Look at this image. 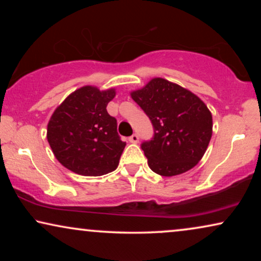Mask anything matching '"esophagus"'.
<instances>
[{"mask_svg": "<svg viewBox=\"0 0 261 261\" xmlns=\"http://www.w3.org/2000/svg\"><path fill=\"white\" fill-rule=\"evenodd\" d=\"M128 140H129V142H132V144H137V142L139 141V135L138 134H133V135H132V137H129V139H128Z\"/></svg>", "mask_w": 261, "mask_h": 261, "instance_id": "34e87169", "label": "esophagus"}]
</instances>
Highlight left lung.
<instances>
[{
	"label": "left lung",
	"instance_id": "left-lung-1",
	"mask_svg": "<svg viewBox=\"0 0 261 261\" xmlns=\"http://www.w3.org/2000/svg\"><path fill=\"white\" fill-rule=\"evenodd\" d=\"M130 96L154 130L151 140L141 144L149 169L172 177L197 165L213 134L212 113L203 101L163 78H153Z\"/></svg>",
	"mask_w": 261,
	"mask_h": 261
}]
</instances>
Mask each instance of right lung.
<instances>
[{
	"label": "right lung",
	"instance_id": "add662e5",
	"mask_svg": "<svg viewBox=\"0 0 261 261\" xmlns=\"http://www.w3.org/2000/svg\"><path fill=\"white\" fill-rule=\"evenodd\" d=\"M115 90L83 87L67 96L47 126V140L58 162L82 176H103L119 165L126 142L107 112Z\"/></svg>",
	"mask_w": 261,
	"mask_h": 261
}]
</instances>
